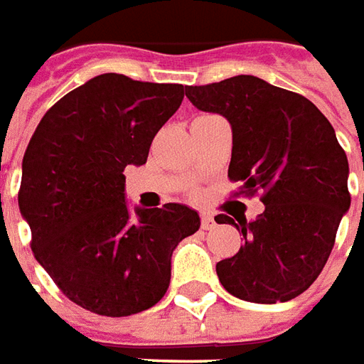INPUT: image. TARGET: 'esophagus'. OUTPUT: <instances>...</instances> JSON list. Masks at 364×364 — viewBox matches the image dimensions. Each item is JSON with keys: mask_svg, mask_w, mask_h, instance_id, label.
I'll return each mask as SVG.
<instances>
[{"mask_svg": "<svg viewBox=\"0 0 364 364\" xmlns=\"http://www.w3.org/2000/svg\"><path fill=\"white\" fill-rule=\"evenodd\" d=\"M202 228L205 229V231H210V229L215 228V219H213V215H210V213H202Z\"/></svg>", "mask_w": 364, "mask_h": 364, "instance_id": "obj_1", "label": "esophagus"}]
</instances>
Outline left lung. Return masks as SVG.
<instances>
[{
	"label": "left lung",
	"instance_id": "1",
	"mask_svg": "<svg viewBox=\"0 0 364 364\" xmlns=\"http://www.w3.org/2000/svg\"><path fill=\"white\" fill-rule=\"evenodd\" d=\"M200 112L229 121L233 149L228 176L260 192L259 218L233 219L245 243L215 264L229 294L255 304L288 301L308 290L326 267L337 228L349 211V162L323 113L310 100L249 74L188 86Z\"/></svg>",
	"mask_w": 364,
	"mask_h": 364
}]
</instances>
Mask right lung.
<instances>
[{"instance_id": "1", "label": "right lung", "mask_w": 364, "mask_h": 364, "mask_svg": "<svg viewBox=\"0 0 364 364\" xmlns=\"http://www.w3.org/2000/svg\"><path fill=\"white\" fill-rule=\"evenodd\" d=\"M184 100L182 84L100 74L45 113L23 156L19 210L38 264L74 304L123 318L153 308L178 243L200 229L184 203L129 208L127 166H141Z\"/></svg>"}]
</instances>
